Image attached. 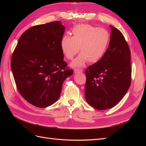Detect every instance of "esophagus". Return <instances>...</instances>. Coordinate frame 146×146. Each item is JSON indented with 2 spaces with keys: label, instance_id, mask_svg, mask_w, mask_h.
<instances>
[{
  "label": "esophagus",
  "instance_id": "obj_1",
  "mask_svg": "<svg viewBox=\"0 0 146 146\" xmlns=\"http://www.w3.org/2000/svg\"><path fill=\"white\" fill-rule=\"evenodd\" d=\"M83 72V69H74V72L75 73H81Z\"/></svg>",
  "mask_w": 146,
  "mask_h": 146
}]
</instances>
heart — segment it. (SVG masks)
Instances as JSON below:
<instances>
[{"instance_id": "1", "label": "heart", "mask_w": 146, "mask_h": 146, "mask_svg": "<svg viewBox=\"0 0 146 146\" xmlns=\"http://www.w3.org/2000/svg\"><path fill=\"white\" fill-rule=\"evenodd\" d=\"M72 33V37L63 36L60 46L68 60L73 59L80 48L82 53L72 62V67H83L88 61L94 63L102 59L110 44V35L107 30L90 24H79L73 28Z\"/></svg>"}]
</instances>
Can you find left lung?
Returning a JSON list of instances; mask_svg holds the SVG:
<instances>
[{"instance_id": "1", "label": "left lung", "mask_w": 146, "mask_h": 146, "mask_svg": "<svg viewBox=\"0 0 146 146\" xmlns=\"http://www.w3.org/2000/svg\"><path fill=\"white\" fill-rule=\"evenodd\" d=\"M111 27L109 46L98 62L85 71V98L96 109L111 108L124 97L131 84L130 50L122 33Z\"/></svg>"}]
</instances>
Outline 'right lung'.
I'll use <instances>...</instances> for the list:
<instances>
[{
  "label": "right lung",
  "mask_w": 146,
  "mask_h": 146,
  "mask_svg": "<svg viewBox=\"0 0 146 146\" xmlns=\"http://www.w3.org/2000/svg\"><path fill=\"white\" fill-rule=\"evenodd\" d=\"M65 28L59 21L29 28L13 52L11 68L17 89L29 103L39 108L54 104L65 79L72 76L60 42Z\"/></svg>",
  "instance_id": "add662e5"
}]
</instances>
